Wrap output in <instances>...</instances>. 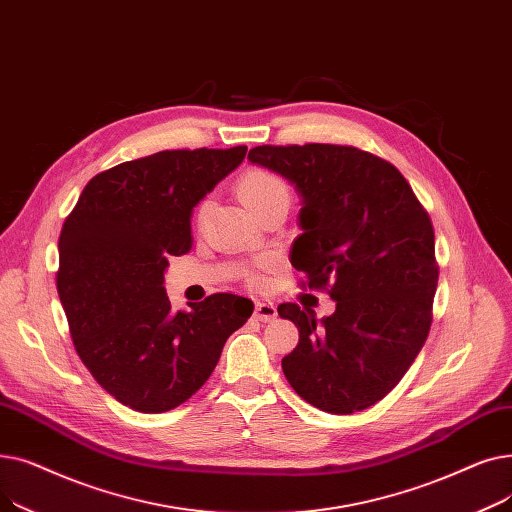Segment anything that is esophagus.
Here are the masks:
<instances>
[{"label": "esophagus", "mask_w": 512, "mask_h": 512, "mask_svg": "<svg viewBox=\"0 0 512 512\" xmlns=\"http://www.w3.org/2000/svg\"><path fill=\"white\" fill-rule=\"evenodd\" d=\"M256 319L262 323H271L277 319V306L273 302H256Z\"/></svg>", "instance_id": "1"}]
</instances>
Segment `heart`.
I'll return each instance as SVG.
<instances>
[{
  "label": "heart",
  "instance_id": "1",
  "mask_svg": "<svg viewBox=\"0 0 512 512\" xmlns=\"http://www.w3.org/2000/svg\"><path fill=\"white\" fill-rule=\"evenodd\" d=\"M235 191L243 206H248L256 216L273 206H289L291 189L287 181L273 173L269 168L250 166L243 170L235 183ZM204 216V206L198 212V218Z\"/></svg>",
  "mask_w": 512,
  "mask_h": 512
}]
</instances>
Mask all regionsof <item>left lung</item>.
Wrapping results in <instances>:
<instances>
[{
  "label": "left lung",
  "mask_w": 512,
  "mask_h": 512,
  "mask_svg": "<svg viewBox=\"0 0 512 512\" xmlns=\"http://www.w3.org/2000/svg\"><path fill=\"white\" fill-rule=\"evenodd\" d=\"M248 160L302 198V235L289 252L308 287H327L331 316L281 304L300 331L281 360L296 394L333 415L385 398L421 352L437 287L429 214L400 170L350 145H258Z\"/></svg>",
  "instance_id": "8db88e82"
}]
</instances>
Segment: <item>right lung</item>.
<instances>
[{
  "label": "right lung",
  "mask_w": 512,
  "mask_h": 512,
  "mask_svg": "<svg viewBox=\"0 0 512 512\" xmlns=\"http://www.w3.org/2000/svg\"><path fill=\"white\" fill-rule=\"evenodd\" d=\"M248 148L164 150L95 175L64 221L58 296L72 342L110 396L139 412H166L212 375L227 337L254 304L214 294L173 310L168 256L191 248V214Z\"/></svg>",
  "instance_id": "add662e5"
}]
</instances>
